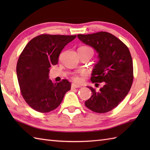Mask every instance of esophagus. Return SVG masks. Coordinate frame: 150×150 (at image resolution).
<instances>
[{"label": "esophagus", "instance_id": "1", "mask_svg": "<svg viewBox=\"0 0 150 150\" xmlns=\"http://www.w3.org/2000/svg\"><path fill=\"white\" fill-rule=\"evenodd\" d=\"M78 88H81V86L78 85V84H71V89Z\"/></svg>", "mask_w": 150, "mask_h": 150}]
</instances>
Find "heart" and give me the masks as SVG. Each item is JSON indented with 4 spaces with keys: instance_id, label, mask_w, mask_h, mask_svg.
<instances>
[{
    "instance_id": "obj_1",
    "label": "heart",
    "mask_w": 150,
    "mask_h": 150,
    "mask_svg": "<svg viewBox=\"0 0 150 150\" xmlns=\"http://www.w3.org/2000/svg\"><path fill=\"white\" fill-rule=\"evenodd\" d=\"M83 47V48L87 49V50H92L91 48H90V47H87V46H83V47ZM73 80L75 82H80L81 81V77L79 75H75L73 77Z\"/></svg>"
}]
</instances>
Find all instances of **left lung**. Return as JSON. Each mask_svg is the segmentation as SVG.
Masks as SVG:
<instances>
[{
  "label": "left lung",
  "mask_w": 150,
  "mask_h": 150,
  "mask_svg": "<svg viewBox=\"0 0 150 150\" xmlns=\"http://www.w3.org/2000/svg\"><path fill=\"white\" fill-rule=\"evenodd\" d=\"M77 37L98 53V61L94 66L91 81L103 85L98 91L88 86L92 95L85 102L86 106L96 113L108 112L119 104L132 87L133 68L129 50L117 37L105 31Z\"/></svg>",
  "instance_id": "left-lung-1"
}]
</instances>
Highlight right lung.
Segmentation results:
<instances>
[{"mask_svg":"<svg viewBox=\"0 0 150 150\" xmlns=\"http://www.w3.org/2000/svg\"><path fill=\"white\" fill-rule=\"evenodd\" d=\"M76 35L42 34L31 39L19 57L17 75L21 94L37 111L47 113L56 109L71 89L66 79L53 83L50 68L56 65L61 51Z\"/></svg>","mask_w":150,"mask_h":150,"instance_id":"1","label":"right lung"}]
</instances>
